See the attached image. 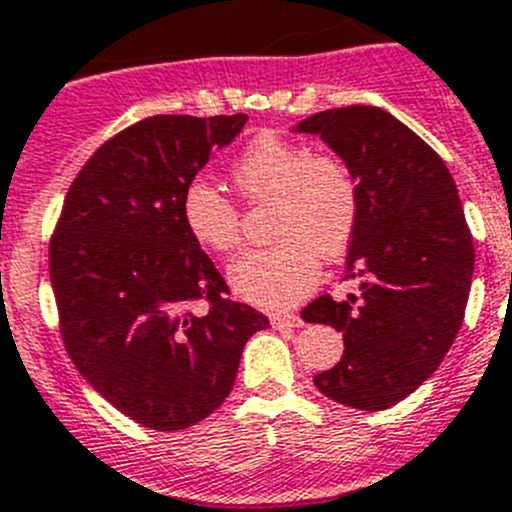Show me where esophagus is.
Masks as SVG:
<instances>
[{"label":"esophagus","instance_id":"1","mask_svg":"<svg viewBox=\"0 0 512 512\" xmlns=\"http://www.w3.org/2000/svg\"><path fill=\"white\" fill-rule=\"evenodd\" d=\"M300 315H271V328H302Z\"/></svg>","mask_w":512,"mask_h":512}]
</instances>
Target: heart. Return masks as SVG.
Listing matches in <instances>:
<instances>
[{
	"mask_svg": "<svg viewBox=\"0 0 512 512\" xmlns=\"http://www.w3.org/2000/svg\"><path fill=\"white\" fill-rule=\"evenodd\" d=\"M233 182L248 202L277 197V246L253 248L230 266V287L248 305L282 310L320 279V256L336 259L359 225V184L343 161L312 153L274 133L251 140L235 158ZM182 223L205 251L241 243V210L223 189L197 176L182 192Z\"/></svg>",
	"mask_w": 512,
	"mask_h": 512,
	"instance_id": "obj_1",
	"label": "heart"
}]
</instances>
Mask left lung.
<instances>
[{"mask_svg":"<svg viewBox=\"0 0 512 512\" xmlns=\"http://www.w3.org/2000/svg\"><path fill=\"white\" fill-rule=\"evenodd\" d=\"M297 133L318 135L359 184V225L346 279L359 297L330 295L305 323L343 333V356L315 387L356 410H387L415 392L449 354L464 320L474 243L449 169L423 138L379 107L315 112Z\"/></svg>","mask_w":512,"mask_h":512,"instance_id":"1","label":"left lung"}]
</instances>
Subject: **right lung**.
I'll use <instances>...</instances> for the list:
<instances>
[{
	"label": "right lung",
	"mask_w": 512,
	"mask_h": 512,
	"mask_svg": "<svg viewBox=\"0 0 512 512\" xmlns=\"http://www.w3.org/2000/svg\"><path fill=\"white\" fill-rule=\"evenodd\" d=\"M248 115H153L97 148L51 238L63 346L112 408L182 431L230 395L243 346L269 328L182 223V192ZM205 301V311L193 307Z\"/></svg>",
	"instance_id": "right-lung-1"
}]
</instances>
